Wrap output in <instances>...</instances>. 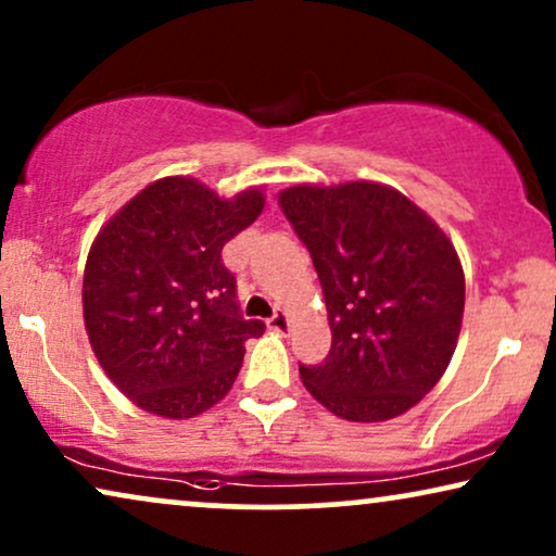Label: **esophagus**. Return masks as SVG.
Listing matches in <instances>:
<instances>
[{
  "label": "esophagus",
  "mask_w": 556,
  "mask_h": 556,
  "mask_svg": "<svg viewBox=\"0 0 556 556\" xmlns=\"http://www.w3.org/2000/svg\"><path fill=\"white\" fill-rule=\"evenodd\" d=\"M288 326H291V321H288V314H286L283 308H278L276 314H273V316L268 318V329L278 331V333H286Z\"/></svg>",
  "instance_id": "esophagus-1"
}]
</instances>
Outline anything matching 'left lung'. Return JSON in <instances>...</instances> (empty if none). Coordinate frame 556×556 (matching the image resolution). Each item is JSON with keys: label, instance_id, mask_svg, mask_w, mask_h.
Instances as JSON below:
<instances>
[{"label": "left lung", "instance_id": "left-lung-1", "mask_svg": "<svg viewBox=\"0 0 556 556\" xmlns=\"http://www.w3.org/2000/svg\"><path fill=\"white\" fill-rule=\"evenodd\" d=\"M324 288L331 352L299 364L333 415L382 422L428 394L458 344L466 278L445 232L377 181L299 185L278 197Z\"/></svg>", "mask_w": 556, "mask_h": 556}]
</instances>
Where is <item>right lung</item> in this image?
<instances>
[{"instance_id": "1", "label": "right lung", "mask_w": 556, "mask_h": 556, "mask_svg": "<svg viewBox=\"0 0 556 556\" xmlns=\"http://www.w3.org/2000/svg\"><path fill=\"white\" fill-rule=\"evenodd\" d=\"M263 204L257 189L219 200L200 181L166 177L98 232L83 316L103 371L134 405L185 420L230 392L245 341L265 324L242 318L223 248Z\"/></svg>"}]
</instances>
